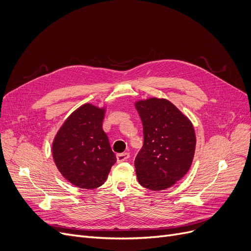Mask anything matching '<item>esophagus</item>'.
I'll return each mask as SVG.
<instances>
[{"instance_id": "34e87169", "label": "esophagus", "mask_w": 251, "mask_h": 251, "mask_svg": "<svg viewBox=\"0 0 251 251\" xmlns=\"http://www.w3.org/2000/svg\"><path fill=\"white\" fill-rule=\"evenodd\" d=\"M129 157V153L127 152H123V153H118L116 154V158L118 163H123L125 160H126Z\"/></svg>"}]
</instances>
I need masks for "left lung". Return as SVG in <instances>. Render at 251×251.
I'll use <instances>...</instances> for the list:
<instances>
[{"label": "left lung", "mask_w": 251, "mask_h": 251, "mask_svg": "<svg viewBox=\"0 0 251 251\" xmlns=\"http://www.w3.org/2000/svg\"><path fill=\"white\" fill-rule=\"evenodd\" d=\"M135 106L144 136L143 146L135 158L138 181L151 190L166 189L192 166L196 149L194 126L167 100L152 98Z\"/></svg>", "instance_id": "obj_1"}]
</instances>
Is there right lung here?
<instances>
[{
	"instance_id": "add662e5",
	"label": "right lung",
	"mask_w": 251,
	"mask_h": 251,
	"mask_svg": "<svg viewBox=\"0 0 251 251\" xmlns=\"http://www.w3.org/2000/svg\"><path fill=\"white\" fill-rule=\"evenodd\" d=\"M105 110L84 104L70 115L52 144L54 163L77 187L96 188L108 177L116 156L103 131Z\"/></svg>"
}]
</instances>
